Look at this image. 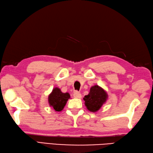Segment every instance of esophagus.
Returning a JSON list of instances; mask_svg holds the SVG:
<instances>
[{"mask_svg": "<svg viewBox=\"0 0 153 153\" xmlns=\"http://www.w3.org/2000/svg\"><path fill=\"white\" fill-rule=\"evenodd\" d=\"M74 97L76 98H81V94L80 93H79V92L77 91H75L74 93Z\"/></svg>", "mask_w": 153, "mask_h": 153, "instance_id": "1", "label": "esophagus"}]
</instances>
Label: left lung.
<instances>
[{"label":"left lung","mask_w":153,"mask_h":153,"mask_svg":"<svg viewBox=\"0 0 153 153\" xmlns=\"http://www.w3.org/2000/svg\"><path fill=\"white\" fill-rule=\"evenodd\" d=\"M108 96L106 92L98 85H94L90 89L88 95L85 96V105L88 111L97 112L107 100Z\"/></svg>","instance_id":"8db88e82"}]
</instances>
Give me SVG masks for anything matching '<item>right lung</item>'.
<instances>
[{
  "instance_id": "1",
  "label": "right lung",
  "mask_w": 153,
  "mask_h": 153,
  "mask_svg": "<svg viewBox=\"0 0 153 153\" xmlns=\"http://www.w3.org/2000/svg\"><path fill=\"white\" fill-rule=\"evenodd\" d=\"M70 98L68 93H63L58 87L53 89L51 94L48 97V102L49 105L56 111H60L65 108L67 101Z\"/></svg>"
}]
</instances>
